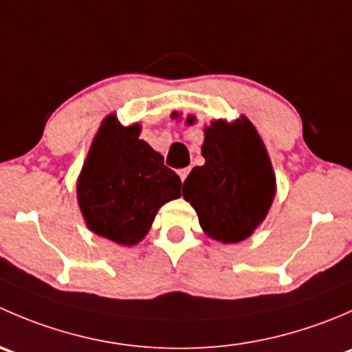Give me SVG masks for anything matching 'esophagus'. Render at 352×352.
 Returning a JSON list of instances; mask_svg holds the SVG:
<instances>
[{
    "label": "esophagus",
    "mask_w": 352,
    "mask_h": 352,
    "mask_svg": "<svg viewBox=\"0 0 352 352\" xmlns=\"http://www.w3.org/2000/svg\"><path fill=\"white\" fill-rule=\"evenodd\" d=\"M189 172H190V168H182V170H179V177H180V180H186L187 179V175H189Z\"/></svg>",
    "instance_id": "1"
}]
</instances>
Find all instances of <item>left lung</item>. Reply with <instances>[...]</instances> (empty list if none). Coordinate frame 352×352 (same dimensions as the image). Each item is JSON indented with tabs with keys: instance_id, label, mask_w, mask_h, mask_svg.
Listing matches in <instances>:
<instances>
[{
	"instance_id": "obj_1",
	"label": "left lung",
	"mask_w": 352,
	"mask_h": 352,
	"mask_svg": "<svg viewBox=\"0 0 352 352\" xmlns=\"http://www.w3.org/2000/svg\"><path fill=\"white\" fill-rule=\"evenodd\" d=\"M186 122L194 124L196 117L189 116ZM201 153L206 163L194 166L186 179L184 199L196 209L209 239L242 242L264 221L274 201L276 175L267 150L254 124L242 116L204 127Z\"/></svg>"
}]
</instances>
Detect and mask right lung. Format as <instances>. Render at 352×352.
I'll return each mask as SVG.
<instances>
[{
	"mask_svg": "<svg viewBox=\"0 0 352 352\" xmlns=\"http://www.w3.org/2000/svg\"><path fill=\"white\" fill-rule=\"evenodd\" d=\"M141 126L104 119L76 182L87 226L113 243L133 247L150 232L165 202L180 197V177L140 140Z\"/></svg>",
	"mask_w": 352,
	"mask_h": 352,
	"instance_id": "obj_1",
	"label": "right lung"
}]
</instances>
